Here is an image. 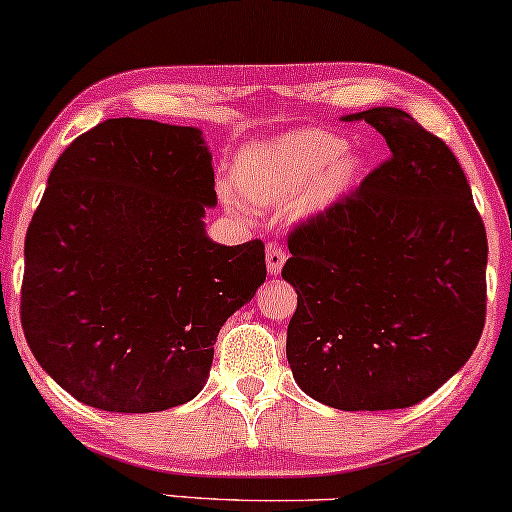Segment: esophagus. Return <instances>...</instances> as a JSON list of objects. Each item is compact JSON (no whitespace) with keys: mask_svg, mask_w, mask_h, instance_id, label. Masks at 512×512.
Returning a JSON list of instances; mask_svg holds the SVG:
<instances>
[{"mask_svg":"<svg viewBox=\"0 0 512 512\" xmlns=\"http://www.w3.org/2000/svg\"><path fill=\"white\" fill-rule=\"evenodd\" d=\"M265 261H268L270 275H280L282 265L287 261V251H284L277 242H270L268 249H265Z\"/></svg>","mask_w":512,"mask_h":512,"instance_id":"obj_1","label":"esophagus"}]
</instances>
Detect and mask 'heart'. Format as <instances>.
I'll return each instance as SVG.
<instances>
[{
	"instance_id": "1",
	"label": "heart",
	"mask_w": 512,
	"mask_h": 512,
	"mask_svg": "<svg viewBox=\"0 0 512 512\" xmlns=\"http://www.w3.org/2000/svg\"><path fill=\"white\" fill-rule=\"evenodd\" d=\"M348 141L327 129H298L242 150L235 164L244 199L280 204L301 195V207L315 211L341 197L360 171V159L345 150ZM225 199L244 207V199L225 190Z\"/></svg>"
}]
</instances>
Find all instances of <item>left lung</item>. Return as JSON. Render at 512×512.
Instances as JSON below:
<instances>
[{
	"mask_svg": "<svg viewBox=\"0 0 512 512\" xmlns=\"http://www.w3.org/2000/svg\"><path fill=\"white\" fill-rule=\"evenodd\" d=\"M364 119L390 159L289 232L298 294L287 360L343 411L414 407L473 355L487 315V232L459 159L400 108Z\"/></svg>",
	"mask_w": 512,
	"mask_h": 512,
	"instance_id": "8db88e82",
	"label": "left lung"
}]
</instances>
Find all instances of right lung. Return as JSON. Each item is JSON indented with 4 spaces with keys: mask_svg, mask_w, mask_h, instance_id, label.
I'll return each mask as SVG.
<instances>
[{
    "mask_svg": "<svg viewBox=\"0 0 512 512\" xmlns=\"http://www.w3.org/2000/svg\"><path fill=\"white\" fill-rule=\"evenodd\" d=\"M202 131L105 119L53 164L25 237L21 322L42 369L117 414L190 402L225 320L265 282V247L211 242Z\"/></svg>",
    "mask_w": 512,
    "mask_h": 512,
    "instance_id": "add662e5",
    "label": "right lung"
}]
</instances>
